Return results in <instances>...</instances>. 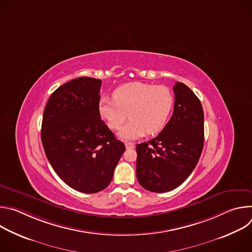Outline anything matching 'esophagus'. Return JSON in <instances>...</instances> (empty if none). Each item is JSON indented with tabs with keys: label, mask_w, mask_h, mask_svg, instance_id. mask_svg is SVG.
<instances>
[{
	"label": "esophagus",
	"mask_w": 252,
	"mask_h": 252,
	"mask_svg": "<svg viewBox=\"0 0 252 252\" xmlns=\"http://www.w3.org/2000/svg\"><path fill=\"white\" fill-rule=\"evenodd\" d=\"M125 145H126V149H133V148H134V145H133L132 142L126 141V142H125Z\"/></svg>",
	"instance_id": "34e87169"
}]
</instances>
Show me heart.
<instances>
[{
	"label": "heart",
	"instance_id": "obj_1",
	"mask_svg": "<svg viewBox=\"0 0 252 252\" xmlns=\"http://www.w3.org/2000/svg\"><path fill=\"white\" fill-rule=\"evenodd\" d=\"M113 95L114 98L99 100L98 112L112 129L120 128L128 115L130 120L119 132L123 139L159 132L165 126L174 103L167 87L139 82L121 86Z\"/></svg>",
	"mask_w": 252,
	"mask_h": 252
}]
</instances>
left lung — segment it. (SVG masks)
Listing matches in <instances>:
<instances>
[{
	"label": "left lung",
	"mask_w": 252,
	"mask_h": 252,
	"mask_svg": "<svg viewBox=\"0 0 252 252\" xmlns=\"http://www.w3.org/2000/svg\"><path fill=\"white\" fill-rule=\"evenodd\" d=\"M173 114L158 136L136 146V177L153 192L181 186L195 168L204 141L202 105L183 83L173 87Z\"/></svg>",
	"instance_id": "left-lung-1"
}]
</instances>
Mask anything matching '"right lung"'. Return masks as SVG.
<instances>
[{
	"label": "right lung",
	"instance_id": "1",
	"mask_svg": "<svg viewBox=\"0 0 252 252\" xmlns=\"http://www.w3.org/2000/svg\"><path fill=\"white\" fill-rule=\"evenodd\" d=\"M101 81L82 77L58 88L44 111L41 137L56 173L68 187L95 193L112 182L126 151L100 120Z\"/></svg>",
	"mask_w": 252,
	"mask_h": 252
}]
</instances>
